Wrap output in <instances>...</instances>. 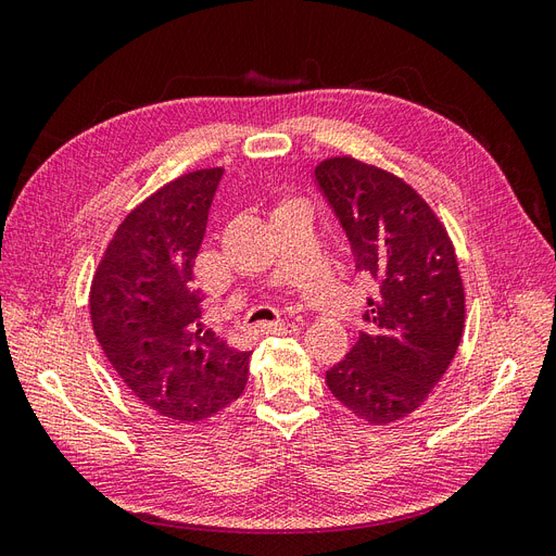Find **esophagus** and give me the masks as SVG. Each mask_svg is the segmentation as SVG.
Wrapping results in <instances>:
<instances>
[{
    "label": "esophagus",
    "instance_id": "1",
    "mask_svg": "<svg viewBox=\"0 0 556 556\" xmlns=\"http://www.w3.org/2000/svg\"><path fill=\"white\" fill-rule=\"evenodd\" d=\"M257 329L262 333H288L292 329V325H285V323H260Z\"/></svg>",
    "mask_w": 556,
    "mask_h": 556
}]
</instances>
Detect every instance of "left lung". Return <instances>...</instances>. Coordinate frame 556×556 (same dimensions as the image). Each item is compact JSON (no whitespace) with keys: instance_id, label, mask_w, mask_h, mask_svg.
<instances>
[{"instance_id":"1","label":"left lung","mask_w":556,"mask_h":556,"mask_svg":"<svg viewBox=\"0 0 556 556\" xmlns=\"http://www.w3.org/2000/svg\"><path fill=\"white\" fill-rule=\"evenodd\" d=\"M315 180L350 241L357 274L376 288L366 331L327 371L331 394L368 425L415 413L454 359L464 285L454 245L406 180L355 157H329Z\"/></svg>"}]
</instances>
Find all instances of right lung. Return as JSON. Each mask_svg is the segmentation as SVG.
I'll list each match as a JSON object with an SVG mask.
<instances>
[{"instance_id":"1","label":"right lung","mask_w":556,"mask_h":556,"mask_svg":"<svg viewBox=\"0 0 556 556\" xmlns=\"http://www.w3.org/2000/svg\"><path fill=\"white\" fill-rule=\"evenodd\" d=\"M223 172H190L141 201L115 229L90 288L92 329L117 376L176 422L227 408L248 382L250 352L204 325L194 282Z\"/></svg>"}]
</instances>
